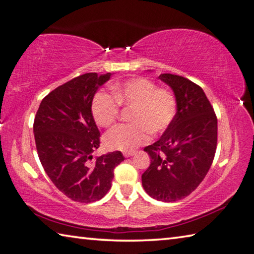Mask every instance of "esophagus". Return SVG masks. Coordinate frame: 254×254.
I'll return each instance as SVG.
<instances>
[{
	"label": "esophagus",
	"instance_id": "1",
	"mask_svg": "<svg viewBox=\"0 0 254 254\" xmlns=\"http://www.w3.org/2000/svg\"><path fill=\"white\" fill-rule=\"evenodd\" d=\"M135 154L134 151H128V152H123V155H124V157H131V156H133Z\"/></svg>",
	"mask_w": 254,
	"mask_h": 254
}]
</instances>
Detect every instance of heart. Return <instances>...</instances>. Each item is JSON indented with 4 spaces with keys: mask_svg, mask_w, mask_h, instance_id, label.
Masks as SVG:
<instances>
[{
    "mask_svg": "<svg viewBox=\"0 0 254 254\" xmlns=\"http://www.w3.org/2000/svg\"><path fill=\"white\" fill-rule=\"evenodd\" d=\"M113 96L99 92L91 104L92 116L98 126L108 127L119 119L120 105L133 108L130 122L107 132L104 142L112 150L131 151L163 133L171 127L178 111L175 95L157 86L147 76H135L112 86Z\"/></svg>",
    "mask_w": 254,
    "mask_h": 254,
    "instance_id": "b5f03b06",
    "label": "heart"
}]
</instances>
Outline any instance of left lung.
<instances>
[{"mask_svg": "<svg viewBox=\"0 0 254 254\" xmlns=\"http://www.w3.org/2000/svg\"><path fill=\"white\" fill-rule=\"evenodd\" d=\"M159 79L174 91L178 112L158 141L143 149L150 166L142 187L151 198L174 202L199 187L217 148V118L202 88L184 76L163 73Z\"/></svg>", "mask_w": 254, "mask_h": 254, "instance_id": "obj_1", "label": "left lung"}]
</instances>
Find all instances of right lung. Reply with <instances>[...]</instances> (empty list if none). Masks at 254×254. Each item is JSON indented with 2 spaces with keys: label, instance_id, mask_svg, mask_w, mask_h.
I'll return each mask as SVG.
<instances>
[{
  "label": "right lung",
  "instance_id": "add662e5",
  "mask_svg": "<svg viewBox=\"0 0 254 254\" xmlns=\"http://www.w3.org/2000/svg\"><path fill=\"white\" fill-rule=\"evenodd\" d=\"M111 73H84L51 91L34 121L38 157L48 178L67 198L90 203L105 196L114 168L124 160L121 151L94 158L100 133L91 113L99 86Z\"/></svg>",
  "mask_w": 254,
  "mask_h": 254
}]
</instances>
